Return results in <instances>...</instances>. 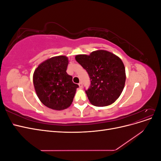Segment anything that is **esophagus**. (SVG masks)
Here are the masks:
<instances>
[{"label": "esophagus", "instance_id": "esophagus-1", "mask_svg": "<svg viewBox=\"0 0 161 161\" xmlns=\"http://www.w3.org/2000/svg\"><path fill=\"white\" fill-rule=\"evenodd\" d=\"M79 85L80 88H82V82H80L79 83Z\"/></svg>", "mask_w": 161, "mask_h": 161}]
</instances>
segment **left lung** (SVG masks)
I'll use <instances>...</instances> for the list:
<instances>
[{
  "instance_id": "1",
  "label": "left lung",
  "mask_w": 161,
  "mask_h": 161,
  "mask_svg": "<svg viewBox=\"0 0 161 161\" xmlns=\"http://www.w3.org/2000/svg\"><path fill=\"white\" fill-rule=\"evenodd\" d=\"M75 58L89 76L91 85L85 92L91 103L103 107L114 103L125 82V67L120 58L105 50L92 52L89 56L77 55Z\"/></svg>"
}]
</instances>
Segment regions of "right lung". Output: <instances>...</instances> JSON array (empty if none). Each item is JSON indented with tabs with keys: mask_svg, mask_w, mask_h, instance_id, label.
Listing matches in <instances>:
<instances>
[{
	"mask_svg": "<svg viewBox=\"0 0 161 161\" xmlns=\"http://www.w3.org/2000/svg\"><path fill=\"white\" fill-rule=\"evenodd\" d=\"M68 58L59 56L50 58L38 66L33 74V85L38 98L47 108L66 109L71 105L76 89L72 76L66 72Z\"/></svg>",
	"mask_w": 161,
	"mask_h": 161,
	"instance_id": "right-lung-1",
	"label": "right lung"
}]
</instances>
